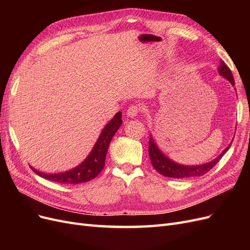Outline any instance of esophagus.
<instances>
[{
    "instance_id": "obj_1",
    "label": "esophagus",
    "mask_w": 250,
    "mask_h": 250,
    "mask_svg": "<svg viewBox=\"0 0 250 250\" xmlns=\"http://www.w3.org/2000/svg\"><path fill=\"white\" fill-rule=\"evenodd\" d=\"M140 112H141V107L139 106V105H131V106L128 107L126 113L128 117L134 118V117H137Z\"/></svg>"
}]
</instances>
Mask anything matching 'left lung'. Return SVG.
<instances>
[{
	"label": "left lung",
	"instance_id": "obj_1",
	"mask_svg": "<svg viewBox=\"0 0 250 250\" xmlns=\"http://www.w3.org/2000/svg\"><path fill=\"white\" fill-rule=\"evenodd\" d=\"M218 72L221 75L222 77L228 79L232 85H234V80L233 76L229 69V66L225 64L224 62H220V66L218 67ZM231 144H229V147H226L223 152L219 155L214 161L209 163L198 165V166H185L180 165L175 162L171 161L170 158L166 156L162 151L156 146V144L152 138V135L150 134L149 139V156L151 160V164H152L153 168L160 172L162 175L171 177V178H176V179H186L190 177H197L202 176L204 174L208 173L211 168L215 167L217 163L221 160V157L225 154L226 151L229 149Z\"/></svg>",
	"mask_w": 250,
	"mask_h": 250
}]
</instances>
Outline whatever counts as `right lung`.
<instances>
[{
	"label": "right lung",
	"mask_w": 250,
	"mask_h": 250,
	"mask_svg": "<svg viewBox=\"0 0 250 250\" xmlns=\"http://www.w3.org/2000/svg\"><path fill=\"white\" fill-rule=\"evenodd\" d=\"M121 125H122V113L117 112L116 116L110 120V122L103 128L99 139L96 142L88 156L79 166L72 170L63 173L47 174L35 170L32 167L31 169L41 177L59 184L76 185L92 180L102 171L105 165V157H106L109 143Z\"/></svg>",
	"instance_id": "right-lung-1"
}]
</instances>
